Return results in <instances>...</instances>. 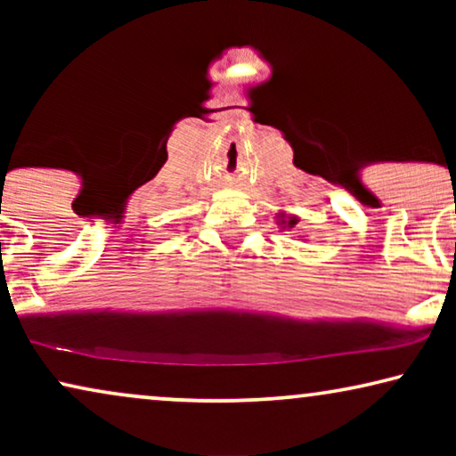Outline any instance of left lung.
I'll return each instance as SVG.
<instances>
[{"label": "left lung", "mask_w": 456, "mask_h": 456, "mask_svg": "<svg viewBox=\"0 0 456 456\" xmlns=\"http://www.w3.org/2000/svg\"><path fill=\"white\" fill-rule=\"evenodd\" d=\"M276 220H278V226L290 230V228L297 226L298 217H297V216H286L284 211H280V214H276ZM301 240H303V239H301Z\"/></svg>", "instance_id": "obj_1"}]
</instances>
